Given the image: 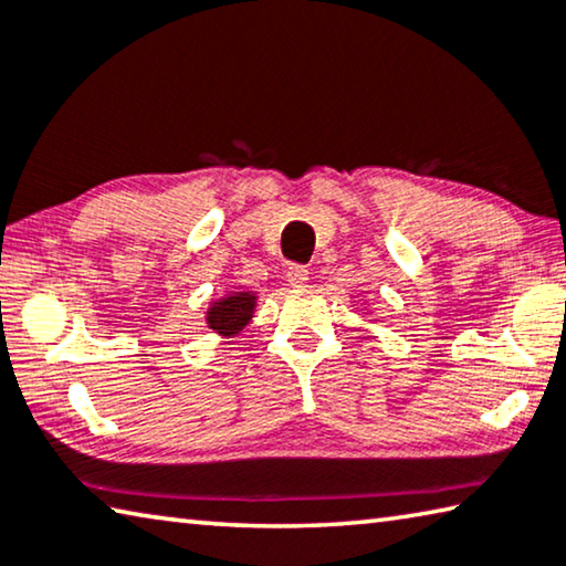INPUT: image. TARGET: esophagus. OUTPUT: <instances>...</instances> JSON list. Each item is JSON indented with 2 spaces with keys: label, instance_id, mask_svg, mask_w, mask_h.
Listing matches in <instances>:
<instances>
[{
  "label": "esophagus",
  "instance_id": "1",
  "mask_svg": "<svg viewBox=\"0 0 566 566\" xmlns=\"http://www.w3.org/2000/svg\"><path fill=\"white\" fill-rule=\"evenodd\" d=\"M286 280H290L292 286H302L306 284V280H310V272H306V266L302 264H292L290 270H286Z\"/></svg>",
  "mask_w": 566,
  "mask_h": 566
}]
</instances>
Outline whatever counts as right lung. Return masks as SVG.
Instances as JSON below:
<instances>
[{"mask_svg":"<svg viewBox=\"0 0 566 566\" xmlns=\"http://www.w3.org/2000/svg\"><path fill=\"white\" fill-rule=\"evenodd\" d=\"M256 300H260V294L252 290L227 292L224 296H219V300H212L205 312L207 329H212L222 339L237 337V334L244 332L247 324L252 322L256 312Z\"/></svg>","mask_w":566,"mask_h":566,"instance_id":"add662e5","label":"right lung"}]
</instances>
